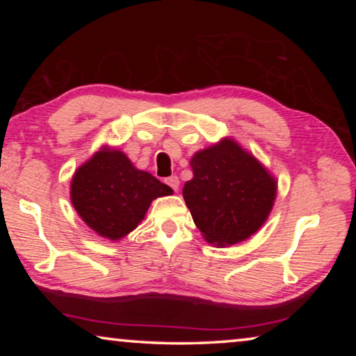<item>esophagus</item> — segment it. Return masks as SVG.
Segmentation results:
<instances>
[{"label": "esophagus", "instance_id": "obj_1", "mask_svg": "<svg viewBox=\"0 0 356 356\" xmlns=\"http://www.w3.org/2000/svg\"><path fill=\"white\" fill-rule=\"evenodd\" d=\"M165 182L171 186L172 190H179V185H180V182H179V177L177 176H171V177H168Z\"/></svg>", "mask_w": 356, "mask_h": 356}]
</instances>
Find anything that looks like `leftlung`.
I'll use <instances>...</instances> for the list:
<instances>
[{
    "instance_id": "8db88e82",
    "label": "left lung",
    "mask_w": 356,
    "mask_h": 356,
    "mask_svg": "<svg viewBox=\"0 0 356 356\" xmlns=\"http://www.w3.org/2000/svg\"><path fill=\"white\" fill-rule=\"evenodd\" d=\"M193 179L184 200L207 243L245 242L267 221L278 182L254 155L234 138H222L191 156Z\"/></svg>"
}]
</instances>
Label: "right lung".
I'll use <instances>...</instances> for the list:
<instances>
[{"label": "right lung", "instance_id": "obj_1", "mask_svg": "<svg viewBox=\"0 0 356 356\" xmlns=\"http://www.w3.org/2000/svg\"><path fill=\"white\" fill-rule=\"evenodd\" d=\"M172 195L147 171L138 170L122 150L102 146L78 166L70 182L72 206L97 236L118 242L138 227L150 202Z\"/></svg>", "mask_w": 356, "mask_h": 356}]
</instances>
